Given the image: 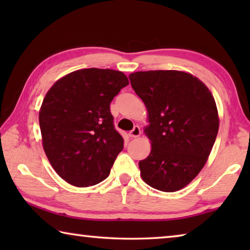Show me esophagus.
Listing matches in <instances>:
<instances>
[{"mask_svg": "<svg viewBox=\"0 0 250 250\" xmlns=\"http://www.w3.org/2000/svg\"><path fill=\"white\" fill-rule=\"evenodd\" d=\"M141 134V130L139 128V125H134V128L130 131L129 135L131 138H138Z\"/></svg>", "mask_w": 250, "mask_h": 250, "instance_id": "34e87169", "label": "esophagus"}]
</instances>
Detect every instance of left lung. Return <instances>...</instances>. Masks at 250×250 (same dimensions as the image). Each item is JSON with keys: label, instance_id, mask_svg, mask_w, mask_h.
I'll list each match as a JSON object with an SVG mask.
<instances>
[{"label": "left lung", "instance_id": "left-lung-1", "mask_svg": "<svg viewBox=\"0 0 250 250\" xmlns=\"http://www.w3.org/2000/svg\"><path fill=\"white\" fill-rule=\"evenodd\" d=\"M129 79L149 113L145 132L152 149L139 162L142 180L159 191H179L201 172L216 140L214 97L184 71H137Z\"/></svg>", "mask_w": 250, "mask_h": 250}]
</instances>
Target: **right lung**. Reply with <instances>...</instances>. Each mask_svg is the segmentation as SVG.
Segmentation results:
<instances>
[{
	"mask_svg": "<svg viewBox=\"0 0 250 250\" xmlns=\"http://www.w3.org/2000/svg\"><path fill=\"white\" fill-rule=\"evenodd\" d=\"M129 80L121 71L86 68L57 80L40 110L43 147L57 174L87 188L107 179L124 149L110 103Z\"/></svg>",
	"mask_w": 250,
	"mask_h": 250,
	"instance_id": "1",
	"label": "right lung"
}]
</instances>
